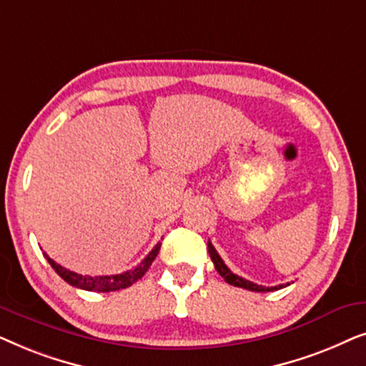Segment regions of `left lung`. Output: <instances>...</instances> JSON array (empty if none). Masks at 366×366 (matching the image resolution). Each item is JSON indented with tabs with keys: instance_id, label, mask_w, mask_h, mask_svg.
Listing matches in <instances>:
<instances>
[{
	"instance_id": "left-lung-1",
	"label": "left lung",
	"mask_w": 366,
	"mask_h": 366,
	"mask_svg": "<svg viewBox=\"0 0 366 366\" xmlns=\"http://www.w3.org/2000/svg\"><path fill=\"white\" fill-rule=\"evenodd\" d=\"M208 253L209 257H212V262L214 264V269L222 274L224 278V282L233 285V287H238V288H244V290H249V292H259V293H264V292H273V290H280V288H285L288 287L290 283L287 285H278V287H262V285H257V283H252L249 280H244L242 277H238V274H234L232 269H229L227 264L223 263V259L219 254L217 253V249L212 243L208 242Z\"/></svg>"
}]
</instances>
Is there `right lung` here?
<instances>
[{
    "instance_id": "1",
    "label": "right lung",
    "mask_w": 366,
    "mask_h": 366,
    "mask_svg": "<svg viewBox=\"0 0 366 366\" xmlns=\"http://www.w3.org/2000/svg\"><path fill=\"white\" fill-rule=\"evenodd\" d=\"M159 247H162V243H158L157 247L147 254V258H144L143 262L139 263L138 267H134L133 269H128V272L119 273V274H107V277H89V274H79V273L69 272V269L63 268L61 264H58L54 259L49 258L46 253H44V257H46L48 263L51 264L54 272H56L64 282L71 285V287L86 290V292L107 293V292H117V290L128 288L132 287L134 282H138V280L148 272V268L152 267L153 259L157 258V254L159 252Z\"/></svg>"
}]
</instances>
